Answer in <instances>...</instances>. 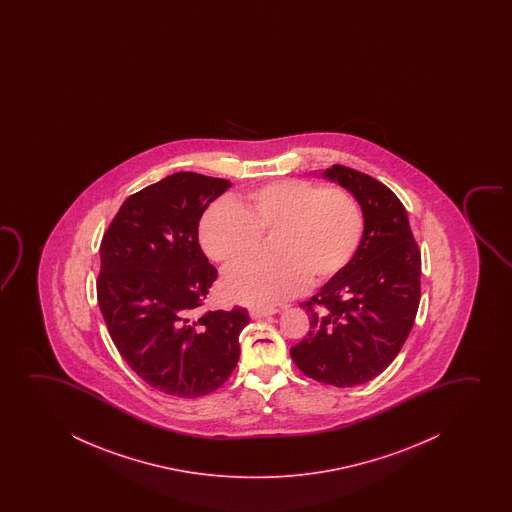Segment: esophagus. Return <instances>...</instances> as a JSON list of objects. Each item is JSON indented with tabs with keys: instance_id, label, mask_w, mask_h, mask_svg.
Segmentation results:
<instances>
[{
	"instance_id": "esophagus-1",
	"label": "esophagus",
	"mask_w": 512,
	"mask_h": 512,
	"mask_svg": "<svg viewBox=\"0 0 512 512\" xmlns=\"http://www.w3.org/2000/svg\"><path fill=\"white\" fill-rule=\"evenodd\" d=\"M278 309H264V308H252L250 309V316L259 320V318H266V316L276 315Z\"/></svg>"
}]
</instances>
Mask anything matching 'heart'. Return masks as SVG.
Segmentation results:
<instances>
[{
	"label": "heart",
	"instance_id": "obj_1",
	"mask_svg": "<svg viewBox=\"0 0 512 512\" xmlns=\"http://www.w3.org/2000/svg\"><path fill=\"white\" fill-rule=\"evenodd\" d=\"M364 213L341 189L308 180H280L253 190L243 203L220 201L204 211L199 241L225 267L238 266L274 236L271 262H252L225 274L232 301L273 308L343 273L364 238Z\"/></svg>",
	"mask_w": 512,
	"mask_h": 512
}]
</instances>
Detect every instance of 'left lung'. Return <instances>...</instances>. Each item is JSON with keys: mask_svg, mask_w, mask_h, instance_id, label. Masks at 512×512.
<instances>
[{"mask_svg": "<svg viewBox=\"0 0 512 512\" xmlns=\"http://www.w3.org/2000/svg\"><path fill=\"white\" fill-rule=\"evenodd\" d=\"M323 176L357 199L364 238L343 273L301 302L311 330L290 355L308 378L348 388L379 376L406 343L420 306L421 253L404 204L386 185L341 164Z\"/></svg>", "mask_w": 512, "mask_h": 512, "instance_id": "left-lung-1", "label": "left lung"}]
</instances>
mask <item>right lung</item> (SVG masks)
<instances>
[{"instance_id":"obj_1","label":"right lung","mask_w":512,"mask_h":512,"mask_svg":"<svg viewBox=\"0 0 512 512\" xmlns=\"http://www.w3.org/2000/svg\"><path fill=\"white\" fill-rule=\"evenodd\" d=\"M229 180L182 171L127 197L101 239L99 309L147 385L180 399L215 392L239 360L245 308L203 311L217 269L199 245L204 210Z\"/></svg>"}]
</instances>
